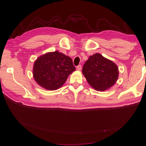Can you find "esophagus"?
<instances>
[{"label":"esophagus","mask_w":146,"mask_h":146,"mask_svg":"<svg viewBox=\"0 0 146 146\" xmlns=\"http://www.w3.org/2000/svg\"><path fill=\"white\" fill-rule=\"evenodd\" d=\"M81 68H82V66H81V65H78V66H76V70L80 71V70H81Z\"/></svg>","instance_id":"34e87169"}]
</instances>
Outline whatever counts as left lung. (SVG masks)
Returning <instances> with one entry per match:
<instances>
[{
  "label": "left lung",
  "mask_w": 146,
  "mask_h": 146,
  "mask_svg": "<svg viewBox=\"0 0 146 146\" xmlns=\"http://www.w3.org/2000/svg\"><path fill=\"white\" fill-rule=\"evenodd\" d=\"M82 72L88 83L98 91H105L113 86L119 74L116 64L100 53L89 57Z\"/></svg>",
  "instance_id": "obj_1"
}]
</instances>
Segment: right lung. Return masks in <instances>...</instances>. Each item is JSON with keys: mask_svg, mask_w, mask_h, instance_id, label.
<instances>
[{"mask_svg": "<svg viewBox=\"0 0 146 146\" xmlns=\"http://www.w3.org/2000/svg\"><path fill=\"white\" fill-rule=\"evenodd\" d=\"M75 70L70 57L58 51L38 57L34 63L33 74L40 86L49 90L58 89L69 74Z\"/></svg>", "mask_w": 146, "mask_h": 146, "instance_id": "add662e5", "label": "right lung"}]
</instances>
